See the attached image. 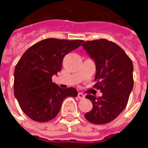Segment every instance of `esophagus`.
<instances>
[{
  "label": "esophagus",
  "instance_id": "obj_1",
  "mask_svg": "<svg viewBox=\"0 0 148 148\" xmlns=\"http://www.w3.org/2000/svg\"><path fill=\"white\" fill-rule=\"evenodd\" d=\"M77 97H78V99H85V95H83L82 93H78Z\"/></svg>",
  "mask_w": 148,
  "mask_h": 148
}]
</instances>
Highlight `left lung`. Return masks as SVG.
Segmentation results:
<instances>
[{"mask_svg": "<svg viewBox=\"0 0 148 148\" xmlns=\"http://www.w3.org/2000/svg\"><path fill=\"white\" fill-rule=\"evenodd\" d=\"M82 46L95 62L97 83L94 87L103 93L99 98L86 95L93 108L85 116L93 124H107L117 117L127 105L134 86L133 62L119 45L108 40H88Z\"/></svg>", "mask_w": 148, "mask_h": 148, "instance_id": "obj_1", "label": "left lung"}]
</instances>
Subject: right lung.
<instances>
[{"label": "right lung", "mask_w": 148, "mask_h": 148, "mask_svg": "<svg viewBox=\"0 0 148 148\" xmlns=\"http://www.w3.org/2000/svg\"><path fill=\"white\" fill-rule=\"evenodd\" d=\"M84 40L48 38L31 46L14 69V97L23 112L31 119L45 122L55 117L67 97H76L75 88L62 89L52 82V76L62 69L65 55Z\"/></svg>", "instance_id": "right-lung-1"}]
</instances>
